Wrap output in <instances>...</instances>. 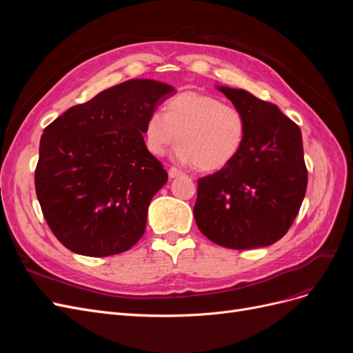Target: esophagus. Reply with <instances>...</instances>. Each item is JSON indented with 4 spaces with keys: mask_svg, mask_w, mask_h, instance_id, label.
Returning <instances> with one entry per match:
<instances>
[{
    "mask_svg": "<svg viewBox=\"0 0 353 353\" xmlns=\"http://www.w3.org/2000/svg\"><path fill=\"white\" fill-rule=\"evenodd\" d=\"M183 175V170H179L178 168H170L169 169V178H176Z\"/></svg>",
    "mask_w": 353,
    "mask_h": 353,
    "instance_id": "esophagus-1",
    "label": "esophagus"
}]
</instances>
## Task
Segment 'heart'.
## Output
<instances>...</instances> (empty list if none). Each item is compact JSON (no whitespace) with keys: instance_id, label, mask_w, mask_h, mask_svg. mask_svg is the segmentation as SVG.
Listing matches in <instances>:
<instances>
[{"instance_id":"obj_1","label":"heart","mask_w":353,"mask_h":353,"mask_svg":"<svg viewBox=\"0 0 353 353\" xmlns=\"http://www.w3.org/2000/svg\"><path fill=\"white\" fill-rule=\"evenodd\" d=\"M245 132L248 123L241 110L197 91L170 97L163 113L147 116L143 130L148 153L160 157L178 143V157L206 174L223 169L237 157Z\"/></svg>"}]
</instances>
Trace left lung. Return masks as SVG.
<instances>
[{"label":"left lung","instance_id":"obj_1","mask_svg":"<svg viewBox=\"0 0 353 353\" xmlns=\"http://www.w3.org/2000/svg\"><path fill=\"white\" fill-rule=\"evenodd\" d=\"M218 90L241 110L248 132L228 166L197 179L194 219L203 236L222 248H265L292 227L306 193L301 128L248 91Z\"/></svg>","mask_w":353,"mask_h":353}]
</instances>
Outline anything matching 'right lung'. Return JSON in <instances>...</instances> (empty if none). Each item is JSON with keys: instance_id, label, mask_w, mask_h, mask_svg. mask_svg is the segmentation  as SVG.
Instances as JSON below:
<instances>
[{"instance_id": "obj_1", "label": "right lung", "mask_w": 353, "mask_h": 353, "mask_svg": "<svg viewBox=\"0 0 353 353\" xmlns=\"http://www.w3.org/2000/svg\"><path fill=\"white\" fill-rule=\"evenodd\" d=\"M175 90L131 79L77 104L41 137L35 190L50 230L73 253L103 258L143 237L168 174L143 138L147 116Z\"/></svg>"}]
</instances>
